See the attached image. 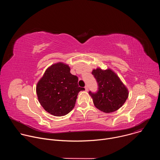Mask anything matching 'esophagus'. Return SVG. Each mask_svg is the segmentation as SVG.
<instances>
[{
  "label": "esophagus",
  "mask_w": 160,
  "mask_h": 160,
  "mask_svg": "<svg viewBox=\"0 0 160 160\" xmlns=\"http://www.w3.org/2000/svg\"><path fill=\"white\" fill-rule=\"evenodd\" d=\"M85 89L86 91H88V86H87V85H86V86L85 87Z\"/></svg>",
  "instance_id": "34e87169"
}]
</instances>
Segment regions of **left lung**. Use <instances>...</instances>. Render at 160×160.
<instances>
[{
  "mask_svg": "<svg viewBox=\"0 0 160 160\" xmlns=\"http://www.w3.org/2000/svg\"><path fill=\"white\" fill-rule=\"evenodd\" d=\"M96 78L98 90L94 93L89 91L94 106L106 113L118 110L125 102L128 91L120 78L112 70L97 68L92 72Z\"/></svg>",
  "mask_w": 160,
  "mask_h": 160,
  "instance_id": "8db88e82",
  "label": "left lung"
}]
</instances>
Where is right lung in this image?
I'll use <instances>...</instances> for the list:
<instances>
[{"label":"right lung","instance_id":"right-lung-1","mask_svg":"<svg viewBox=\"0 0 160 160\" xmlns=\"http://www.w3.org/2000/svg\"><path fill=\"white\" fill-rule=\"evenodd\" d=\"M78 80L68 65L58 62L51 66L37 85L39 102L54 116L67 115L75 107L78 92L85 90L78 86Z\"/></svg>","mask_w":160,"mask_h":160}]
</instances>
